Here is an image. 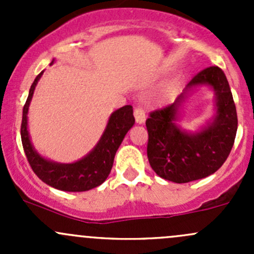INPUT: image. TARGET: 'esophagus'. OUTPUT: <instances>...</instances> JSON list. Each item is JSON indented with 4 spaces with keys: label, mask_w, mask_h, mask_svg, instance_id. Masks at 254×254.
Masks as SVG:
<instances>
[{
    "label": "esophagus",
    "mask_w": 254,
    "mask_h": 254,
    "mask_svg": "<svg viewBox=\"0 0 254 254\" xmlns=\"http://www.w3.org/2000/svg\"><path fill=\"white\" fill-rule=\"evenodd\" d=\"M134 117H135V120H136L137 124H143L146 120V114H145V111H143L142 108H135L134 111Z\"/></svg>",
    "instance_id": "esophagus-1"
}]
</instances>
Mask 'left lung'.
Returning a JSON list of instances; mask_svg holds the SVG:
<instances>
[{
	"label": "left lung",
	"mask_w": 254,
	"mask_h": 254,
	"mask_svg": "<svg viewBox=\"0 0 254 254\" xmlns=\"http://www.w3.org/2000/svg\"><path fill=\"white\" fill-rule=\"evenodd\" d=\"M211 85L217 96V114L200 132L187 133L176 127L178 111L189 92L198 85ZM147 157L156 175L175 183H188L216 172L234 146L237 113L224 71L210 66L194 76L175 103L150 113Z\"/></svg>",
	"instance_id": "obj_1"
}]
</instances>
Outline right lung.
Instances as JSON below:
<instances>
[{"mask_svg":"<svg viewBox=\"0 0 254 254\" xmlns=\"http://www.w3.org/2000/svg\"><path fill=\"white\" fill-rule=\"evenodd\" d=\"M54 60L51 61V64ZM39 73L30 86L29 96L23 107L20 137L25 156L35 173L44 183L59 190L86 191L101 186L111 173L114 156L123 139L135 123L131 106H124L111 115L106 130L96 147L83 158L73 163H58L42 157L33 147L28 132V108L34 93L35 86L42 77Z\"/></svg>","mask_w":254,"mask_h":254,"instance_id":"right-lung-1","label":"right lung"}]
</instances>
